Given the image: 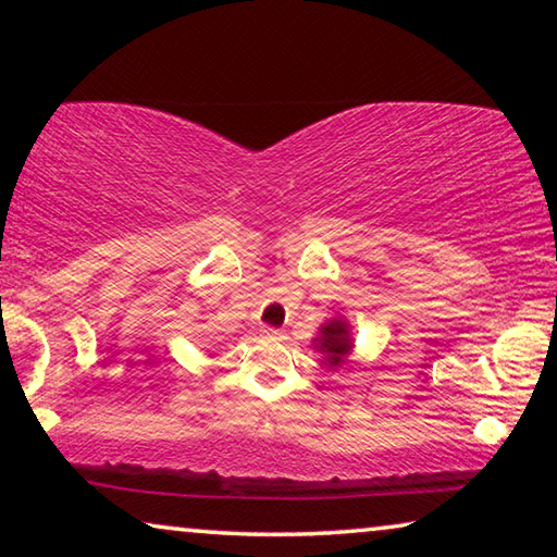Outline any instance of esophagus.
Wrapping results in <instances>:
<instances>
[{
  "instance_id": "1",
  "label": "esophagus",
  "mask_w": 557,
  "mask_h": 557,
  "mask_svg": "<svg viewBox=\"0 0 557 557\" xmlns=\"http://www.w3.org/2000/svg\"><path fill=\"white\" fill-rule=\"evenodd\" d=\"M262 334L272 336V338H282V336H285V334H282V329H262Z\"/></svg>"
}]
</instances>
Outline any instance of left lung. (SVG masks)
Masks as SVG:
<instances>
[{
	"label": "left lung",
	"instance_id": "1",
	"mask_svg": "<svg viewBox=\"0 0 557 557\" xmlns=\"http://www.w3.org/2000/svg\"><path fill=\"white\" fill-rule=\"evenodd\" d=\"M314 346L319 354H324L326 358V366H336L346 363V356L351 354L354 348V338H351V329H348V322L342 317L332 319V322H326L322 329H319V336L314 338Z\"/></svg>",
	"mask_w": 557,
	"mask_h": 557
}]
</instances>
